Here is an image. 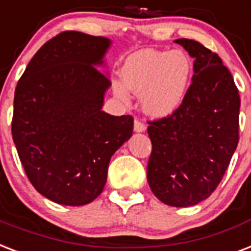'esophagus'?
<instances>
[{
    "label": "esophagus",
    "instance_id": "1",
    "mask_svg": "<svg viewBox=\"0 0 251 251\" xmlns=\"http://www.w3.org/2000/svg\"><path fill=\"white\" fill-rule=\"evenodd\" d=\"M133 128H135L136 132H144L147 129V126H145V123H144L143 120L136 118L135 123H133Z\"/></svg>",
    "mask_w": 251,
    "mask_h": 251
}]
</instances>
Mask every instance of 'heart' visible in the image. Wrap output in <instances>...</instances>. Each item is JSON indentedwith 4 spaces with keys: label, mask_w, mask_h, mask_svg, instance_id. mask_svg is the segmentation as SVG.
<instances>
[{
    "label": "heart",
    "mask_w": 251,
    "mask_h": 251,
    "mask_svg": "<svg viewBox=\"0 0 251 251\" xmlns=\"http://www.w3.org/2000/svg\"><path fill=\"white\" fill-rule=\"evenodd\" d=\"M123 81L114 82L116 97L128 103L129 89L141 94L144 110L162 118L178 110L187 94L192 63L182 51H140L122 68Z\"/></svg>",
    "instance_id": "obj_1"
}]
</instances>
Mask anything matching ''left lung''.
<instances>
[{"mask_svg": "<svg viewBox=\"0 0 251 251\" xmlns=\"http://www.w3.org/2000/svg\"><path fill=\"white\" fill-rule=\"evenodd\" d=\"M194 61L183 103L168 116L148 120L152 153L148 183L168 205L198 204L223 179L238 144L241 99L216 52L191 39H176Z\"/></svg>", "mask_w": 251, "mask_h": 251, "instance_id": "obj_1", "label": "left lung"}]
</instances>
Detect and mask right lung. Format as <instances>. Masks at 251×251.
<instances>
[{
  "label": "right lung",
  "mask_w": 251,
  "mask_h": 251,
  "mask_svg": "<svg viewBox=\"0 0 251 251\" xmlns=\"http://www.w3.org/2000/svg\"><path fill=\"white\" fill-rule=\"evenodd\" d=\"M110 40L63 31L44 43L15 87L11 135L27 178L52 201L90 203L111 156L132 136L131 115L103 112L110 78L95 67Z\"/></svg>",
  "instance_id": "obj_1"
}]
</instances>
